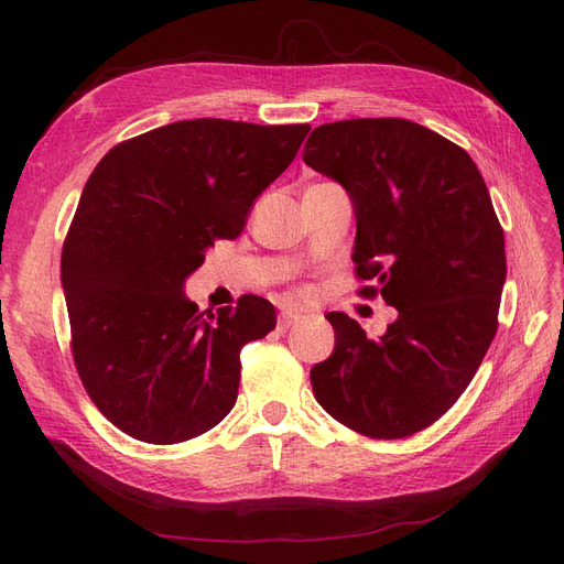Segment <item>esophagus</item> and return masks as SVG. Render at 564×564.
I'll return each instance as SVG.
<instances>
[{"label": "esophagus", "instance_id": "obj_1", "mask_svg": "<svg viewBox=\"0 0 564 564\" xmlns=\"http://www.w3.org/2000/svg\"><path fill=\"white\" fill-rule=\"evenodd\" d=\"M299 315H292V313H282L280 317H278V329H282V332H286L289 327H294V324H299Z\"/></svg>", "mask_w": 564, "mask_h": 564}]
</instances>
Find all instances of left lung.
<instances>
[{"label":"left lung","mask_w":564,"mask_h":564,"mask_svg":"<svg viewBox=\"0 0 564 564\" xmlns=\"http://www.w3.org/2000/svg\"><path fill=\"white\" fill-rule=\"evenodd\" d=\"M303 162L346 187L357 220L352 263L398 308L367 338L329 313L334 352L311 369L315 400L348 429L398 440L460 398L497 334L506 247L482 174L464 148L400 117L317 127Z\"/></svg>","instance_id":"8db88e82"}]
</instances>
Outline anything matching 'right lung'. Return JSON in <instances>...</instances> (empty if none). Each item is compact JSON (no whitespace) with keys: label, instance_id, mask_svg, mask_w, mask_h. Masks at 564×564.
Listing matches in <instances>:
<instances>
[{"label":"right lung","instance_id":"1","mask_svg":"<svg viewBox=\"0 0 564 564\" xmlns=\"http://www.w3.org/2000/svg\"><path fill=\"white\" fill-rule=\"evenodd\" d=\"M308 124L181 119L115 145L84 185L61 259L73 355L119 431L176 445L228 416L240 350L275 329L272 303L199 311L185 280L216 240H235Z\"/></svg>","mask_w":564,"mask_h":564}]
</instances>
